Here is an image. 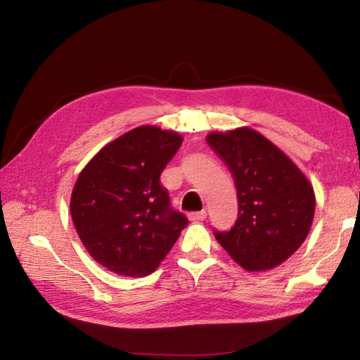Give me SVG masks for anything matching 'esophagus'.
Returning <instances> with one entry per match:
<instances>
[{"instance_id": "obj_1", "label": "esophagus", "mask_w": 360, "mask_h": 360, "mask_svg": "<svg viewBox=\"0 0 360 360\" xmlns=\"http://www.w3.org/2000/svg\"><path fill=\"white\" fill-rule=\"evenodd\" d=\"M205 219H206V211H197L188 214V221L192 222H200V221H205Z\"/></svg>"}]
</instances>
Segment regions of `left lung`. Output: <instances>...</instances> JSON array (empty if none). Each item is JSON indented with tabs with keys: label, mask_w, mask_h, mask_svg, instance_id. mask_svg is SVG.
<instances>
[{
	"label": "left lung",
	"mask_w": 360,
	"mask_h": 360,
	"mask_svg": "<svg viewBox=\"0 0 360 360\" xmlns=\"http://www.w3.org/2000/svg\"><path fill=\"white\" fill-rule=\"evenodd\" d=\"M210 148L233 176L238 219L216 240L248 271L281 265L307 238L314 191L295 163L252 129L210 133Z\"/></svg>",
	"instance_id": "obj_1"
}]
</instances>
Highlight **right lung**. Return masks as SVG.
Wrapping results in <instances>:
<instances>
[{"label": "right lung", "instance_id": "obj_1", "mask_svg": "<svg viewBox=\"0 0 360 360\" xmlns=\"http://www.w3.org/2000/svg\"><path fill=\"white\" fill-rule=\"evenodd\" d=\"M182 138L144 125L105 146L79 174L71 217L89 254L108 270L146 276L188 224L174 211L160 174Z\"/></svg>", "mask_w": 360, "mask_h": 360}]
</instances>
